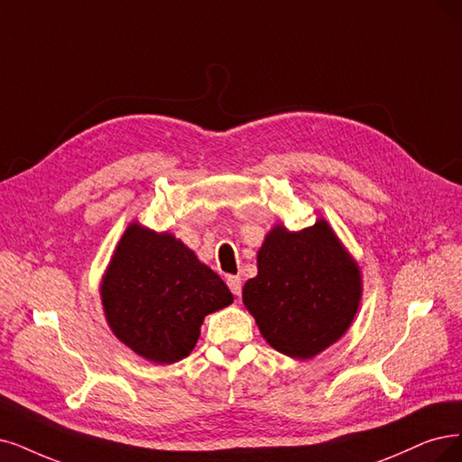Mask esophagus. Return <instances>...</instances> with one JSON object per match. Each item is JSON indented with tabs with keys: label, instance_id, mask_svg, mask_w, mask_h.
<instances>
[{
	"label": "esophagus",
	"instance_id": "obj_1",
	"mask_svg": "<svg viewBox=\"0 0 462 462\" xmlns=\"http://www.w3.org/2000/svg\"><path fill=\"white\" fill-rule=\"evenodd\" d=\"M226 283H228L230 291H232L236 297L242 295V278H240V276H228V278H226Z\"/></svg>",
	"mask_w": 462,
	"mask_h": 462
}]
</instances>
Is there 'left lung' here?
Returning <instances> with one entry per match:
<instances>
[{
  "label": "left lung",
  "instance_id": "1",
  "mask_svg": "<svg viewBox=\"0 0 462 462\" xmlns=\"http://www.w3.org/2000/svg\"><path fill=\"white\" fill-rule=\"evenodd\" d=\"M244 285V304L278 352L309 360L346 333L362 299L360 268L326 220L272 230Z\"/></svg>",
  "mask_w": 462,
  "mask_h": 462
}]
</instances>
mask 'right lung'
I'll return each mask as SVG.
<instances>
[{
    "mask_svg": "<svg viewBox=\"0 0 462 462\" xmlns=\"http://www.w3.org/2000/svg\"><path fill=\"white\" fill-rule=\"evenodd\" d=\"M114 335L156 364L182 360L203 318L232 304L226 283L171 234L131 225L100 285Z\"/></svg>",
    "mask_w": 462,
    "mask_h": 462,
    "instance_id": "obj_1",
    "label": "right lung"
}]
</instances>
